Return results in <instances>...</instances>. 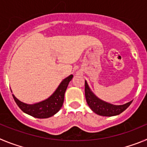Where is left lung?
I'll return each instance as SVG.
<instances>
[{
  "mask_svg": "<svg viewBox=\"0 0 147 147\" xmlns=\"http://www.w3.org/2000/svg\"><path fill=\"white\" fill-rule=\"evenodd\" d=\"M85 96L89 108L95 113L103 116H113L120 114L132 103V101H130L124 105H116L103 101L92 92L86 80H85Z\"/></svg>",
  "mask_w": 147,
  "mask_h": 147,
  "instance_id": "left-lung-1",
  "label": "left lung"
}]
</instances>
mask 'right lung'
<instances>
[{
  "mask_svg": "<svg viewBox=\"0 0 147 147\" xmlns=\"http://www.w3.org/2000/svg\"><path fill=\"white\" fill-rule=\"evenodd\" d=\"M73 75H70L62 80L55 92L46 100L34 104H27L18 100L12 94L14 101L24 113L38 119H46L53 116L61 108L64 100V94Z\"/></svg>",
  "mask_w": 147,
  "mask_h": 147,
  "instance_id": "obj_1",
  "label": "right lung"
}]
</instances>
